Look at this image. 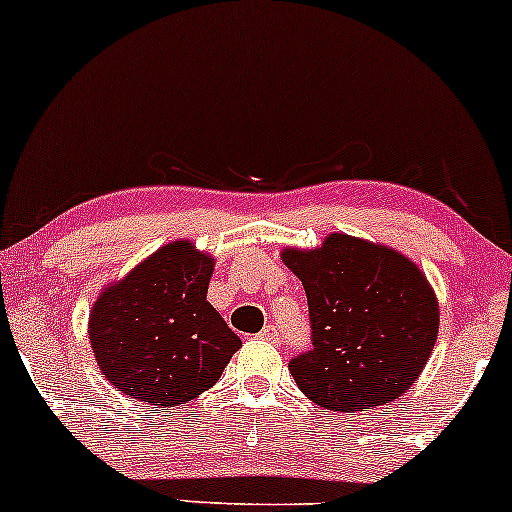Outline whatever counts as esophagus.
<instances>
[{"instance_id":"34e87169","label":"esophagus","mask_w":512,"mask_h":512,"mask_svg":"<svg viewBox=\"0 0 512 512\" xmlns=\"http://www.w3.org/2000/svg\"><path fill=\"white\" fill-rule=\"evenodd\" d=\"M258 338L266 343H280V331L275 326H266V329L258 333Z\"/></svg>"}]
</instances>
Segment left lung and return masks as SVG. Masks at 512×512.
<instances>
[{"label":"left lung","instance_id":"1","mask_svg":"<svg viewBox=\"0 0 512 512\" xmlns=\"http://www.w3.org/2000/svg\"><path fill=\"white\" fill-rule=\"evenodd\" d=\"M283 261L309 304L312 348L287 365L304 396L346 416L399 399L438 338L426 275L387 246L348 234H331L314 251H285Z\"/></svg>","mask_w":512,"mask_h":512}]
</instances>
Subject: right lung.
<instances>
[{"instance_id":"right-lung-1","label":"right lung","mask_w":512,"mask_h":512,"mask_svg":"<svg viewBox=\"0 0 512 512\" xmlns=\"http://www.w3.org/2000/svg\"><path fill=\"white\" fill-rule=\"evenodd\" d=\"M212 266L210 256L176 241L99 297L89 338L118 392L166 409L220 380L241 341L205 300Z\"/></svg>"}]
</instances>
